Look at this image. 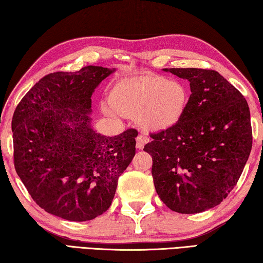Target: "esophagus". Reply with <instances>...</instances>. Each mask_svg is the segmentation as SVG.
I'll return each mask as SVG.
<instances>
[{
	"instance_id": "esophagus-1",
	"label": "esophagus",
	"mask_w": 263,
	"mask_h": 263,
	"mask_svg": "<svg viewBox=\"0 0 263 263\" xmlns=\"http://www.w3.org/2000/svg\"><path fill=\"white\" fill-rule=\"evenodd\" d=\"M136 140H137V142H136V147H137L138 149H142V148H144V146L148 142V138L146 137V136L139 135V136L137 137Z\"/></svg>"
}]
</instances>
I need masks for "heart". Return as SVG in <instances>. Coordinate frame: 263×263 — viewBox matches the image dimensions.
<instances>
[{
	"label": "heart",
	"instance_id": "heart-1",
	"mask_svg": "<svg viewBox=\"0 0 263 263\" xmlns=\"http://www.w3.org/2000/svg\"><path fill=\"white\" fill-rule=\"evenodd\" d=\"M189 91L183 82L162 75L142 73L118 79L111 84L105 115L136 118L148 131H164L184 117Z\"/></svg>",
	"mask_w": 263,
	"mask_h": 263
}]
</instances>
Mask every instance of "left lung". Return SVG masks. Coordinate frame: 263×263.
<instances>
[{"label": "left lung", "mask_w": 263, "mask_h": 263, "mask_svg": "<svg viewBox=\"0 0 263 263\" xmlns=\"http://www.w3.org/2000/svg\"><path fill=\"white\" fill-rule=\"evenodd\" d=\"M188 80L191 94L176 126L151 133L144 151L161 201L179 213L219 204L238 183L252 149L251 114L237 88L212 69L164 68Z\"/></svg>", "instance_id": "left-lung-1"}]
</instances>
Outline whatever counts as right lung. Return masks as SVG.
Wrapping results in <instances>:
<instances>
[{
	"instance_id": "obj_1",
	"label": "right lung",
	"mask_w": 263,
	"mask_h": 263,
	"mask_svg": "<svg viewBox=\"0 0 263 263\" xmlns=\"http://www.w3.org/2000/svg\"><path fill=\"white\" fill-rule=\"evenodd\" d=\"M115 69L86 66L47 74L12 117L14 164L33 201L72 221L91 220L111 205L119 176L136 154V128L115 137L90 126L91 95Z\"/></svg>"
}]
</instances>
